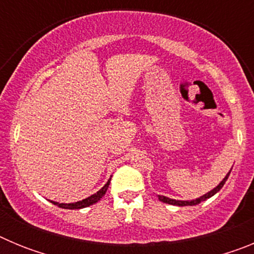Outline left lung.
Segmentation results:
<instances>
[{
    "label": "left lung",
    "instance_id": "1",
    "mask_svg": "<svg viewBox=\"0 0 254 254\" xmlns=\"http://www.w3.org/2000/svg\"><path fill=\"white\" fill-rule=\"evenodd\" d=\"M230 172H232V170H230ZM230 172H229L228 174H226V177L223 179V181L220 182L217 187H215L214 190H210L208 193H206V194H203V196H201V197H199V198L192 199V201H178V199L168 198V197H165V196H159V199H160L161 202H164V203H169V205H176V206H194V205H198L199 202H202V201H206V199H207V198L212 197L215 193H217V192H219V190H221V188H223V186L225 185V182H226V179H228V177H229V174H230Z\"/></svg>",
    "mask_w": 254,
    "mask_h": 254
}]
</instances>
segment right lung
<instances>
[{
  "label": "right lung",
  "mask_w": 254,
  "mask_h": 254,
  "mask_svg": "<svg viewBox=\"0 0 254 254\" xmlns=\"http://www.w3.org/2000/svg\"><path fill=\"white\" fill-rule=\"evenodd\" d=\"M109 183H111V179H109V181L105 183V186L102 188V190H98L96 193L91 194L90 197H87V198L82 199V201H77V202H73V203H60V202H55V201H51V202L53 203V205H57L58 207L68 208V210H78V208L87 207V206H91V205H94V203L98 202V201H99V199L104 196L105 192H107V190H108V187H109Z\"/></svg>",
  "instance_id": "right-lung-1"
}]
</instances>
